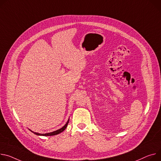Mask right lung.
<instances>
[{
  "label": "right lung",
  "instance_id": "add662e5",
  "mask_svg": "<svg viewBox=\"0 0 161 161\" xmlns=\"http://www.w3.org/2000/svg\"><path fill=\"white\" fill-rule=\"evenodd\" d=\"M69 120H68V121L67 122V123L65 125V126H64L62 128H60V129H59V130H56V131H53V132H51V133H47V134H38V133H36V132H33V131H32V132H33L35 134H36V135H38V136H54V135H57V134H60V133H61V132H62V131H64V130H65V129L67 128V125H68V123H69Z\"/></svg>",
  "mask_w": 161,
  "mask_h": 161
}]
</instances>
